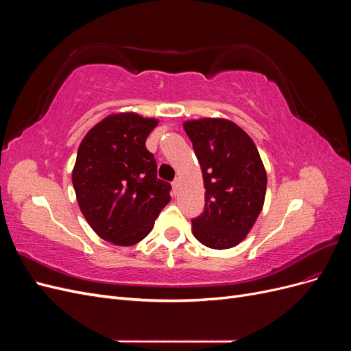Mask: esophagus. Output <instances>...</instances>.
Returning <instances> with one entry per match:
<instances>
[{
	"label": "esophagus",
	"instance_id": "34e87169",
	"mask_svg": "<svg viewBox=\"0 0 351 351\" xmlns=\"http://www.w3.org/2000/svg\"><path fill=\"white\" fill-rule=\"evenodd\" d=\"M177 189H178V178H176L173 182V192L177 193Z\"/></svg>",
	"mask_w": 351,
	"mask_h": 351
}]
</instances>
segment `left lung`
<instances>
[{"label":"left lung","instance_id":"left-lung-1","mask_svg":"<svg viewBox=\"0 0 351 351\" xmlns=\"http://www.w3.org/2000/svg\"><path fill=\"white\" fill-rule=\"evenodd\" d=\"M204 174L205 209L192 219L193 236L210 249H230L244 240L259 217L267 171L249 134L222 119L184 123Z\"/></svg>","mask_w":351,"mask_h":351}]
</instances>
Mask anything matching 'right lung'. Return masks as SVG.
I'll use <instances>...</instances> for the list:
<instances>
[{"mask_svg":"<svg viewBox=\"0 0 351 351\" xmlns=\"http://www.w3.org/2000/svg\"><path fill=\"white\" fill-rule=\"evenodd\" d=\"M156 124L133 112L114 114L79 146L71 180L80 210L101 239L117 246L143 240L171 199V184L156 177L145 145Z\"/></svg>","mask_w":351,"mask_h":351,"instance_id":"add662e5","label":"right lung"}]
</instances>
